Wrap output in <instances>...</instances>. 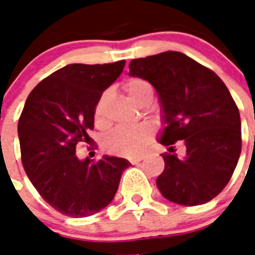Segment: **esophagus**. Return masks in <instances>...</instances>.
<instances>
[{"label": "esophagus", "mask_w": 255, "mask_h": 255, "mask_svg": "<svg viewBox=\"0 0 255 255\" xmlns=\"http://www.w3.org/2000/svg\"><path fill=\"white\" fill-rule=\"evenodd\" d=\"M141 159H144V155H139V157H136V158H132L130 162H131L132 164H136L138 162H140Z\"/></svg>", "instance_id": "1"}]
</instances>
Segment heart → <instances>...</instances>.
<instances>
[{
  "label": "heart",
  "mask_w": 255,
  "mask_h": 255,
  "mask_svg": "<svg viewBox=\"0 0 255 255\" xmlns=\"http://www.w3.org/2000/svg\"><path fill=\"white\" fill-rule=\"evenodd\" d=\"M124 89L135 103L143 106L150 102L153 98V87L145 79L131 76L124 82ZM110 93L105 92L100 97L94 110V120L96 125L101 129L107 128L108 121L107 101ZM153 135L152 126L141 124L135 126H117L116 129L111 130L103 139V145L110 153L125 157H135L143 152L145 144L150 140Z\"/></svg>",
  "instance_id": "heart-1"
}]
</instances>
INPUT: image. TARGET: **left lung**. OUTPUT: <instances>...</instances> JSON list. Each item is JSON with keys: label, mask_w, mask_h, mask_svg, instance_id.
<instances>
[{"label": "left lung", "mask_w": 255, "mask_h": 255, "mask_svg": "<svg viewBox=\"0 0 255 255\" xmlns=\"http://www.w3.org/2000/svg\"><path fill=\"white\" fill-rule=\"evenodd\" d=\"M130 75L145 79L161 101L166 126L161 144L164 170L155 184L166 199L181 206L204 204L224 190L242 152V121L220 76L181 52L167 51L129 65ZM187 148L177 157L172 145Z\"/></svg>", "instance_id": "1"}]
</instances>
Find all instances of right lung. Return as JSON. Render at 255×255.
I'll return each mask as SVG.
<instances>
[{
	"label": "right lung",
	"instance_id": "obj_1",
	"mask_svg": "<svg viewBox=\"0 0 255 255\" xmlns=\"http://www.w3.org/2000/svg\"><path fill=\"white\" fill-rule=\"evenodd\" d=\"M124 66L125 60L67 65L26 98L17 124L22 166L40 197L62 215L88 217L107 207L130 166L117 157L79 161L75 155L76 144L89 141L97 102Z\"/></svg>",
	"mask_w": 255,
	"mask_h": 255
}]
</instances>
